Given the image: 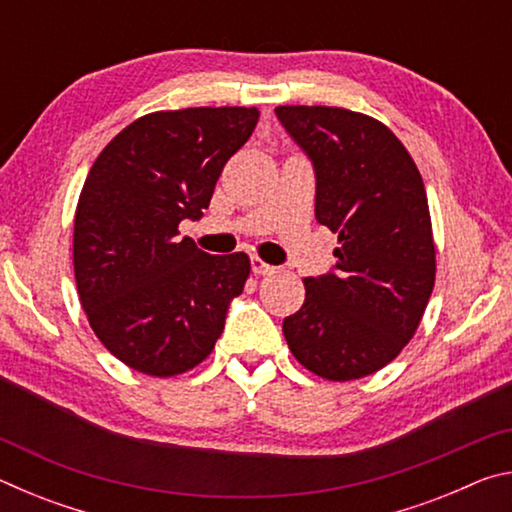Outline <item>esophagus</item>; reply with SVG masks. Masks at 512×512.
<instances>
[{"instance_id":"34e87169","label":"esophagus","mask_w":512,"mask_h":512,"mask_svg":"<svg viewBox=\"0 0 512 512\" xmlns=\"http://www.w3.org/2000/svg\"><path fill=\"white\" fill-rule=\"evenodd\" d=\"M250 268H253V273H255V275H271V273H275V271H277L275 266L266 264L264 259H259V257H253V259H250Z\"/></svg>"}]
</instances>
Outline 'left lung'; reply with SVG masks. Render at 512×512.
I'll return each mask as SVG.
<instances>
[{
	"mask_svg": "<svg viewBox=\"0 0 512 512\" xmlns=\"http://www.w3.org/2000/svg\"><path fill=\"white\" fill-rule=\"evenodd\" d=\"M314 164L316 219L339 235L336 264L305 280L282 332L302 366L332 381L372 375L411 341L436 280L427 192L404 144L361 112L277 106Z\"/></svg>",
	"mask_w": 512,
	"mask_h": 512,
	"instance_id": "obj_1",
	"label": "left lung"
}]
</instances>
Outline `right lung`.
Segmentation results:
<instances>
[{
	"instance_id": "add662e5",
	"label": "right lung",
	"mask_w": 512,
	"mask_h": 512,
	"mask_svg": "<svg viewBox=\"0 0 512 512\" xmlns=\"http://www.w3.org/2000/svg\"><path fill=\"white\" fill-rule=\"evenodd\" d=\"M257 108L151 112L94 160L74 219V275L99 341L128 368L173 377L214 350L246 253L207 255L178 225L201 219Z\"/></svg>"
}]
</instances>
